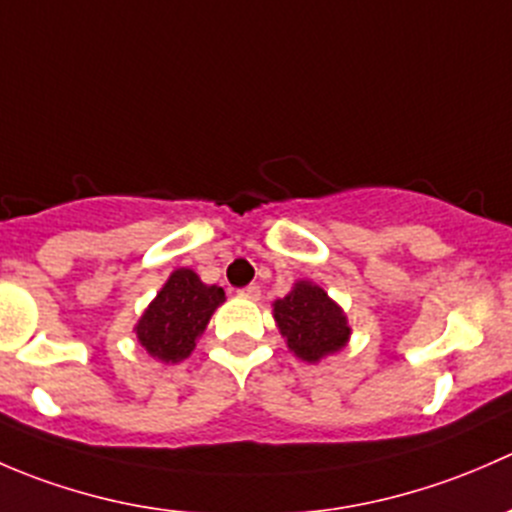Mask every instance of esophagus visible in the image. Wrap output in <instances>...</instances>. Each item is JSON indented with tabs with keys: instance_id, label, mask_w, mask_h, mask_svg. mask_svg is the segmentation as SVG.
Instances as JSON below:
<instances>
[{
	"instance_id": "obj_1",
	"label": "esophagus",
	"mask_w": 512,
	"mask_h": 512,
	"mask_svg": "<svg viewBox=\"0 0 512 512\" xmlns=\"http://www.w3.org/2000/svg\"><path fill=\"white\" fill-rule=\"evenodd\" d=\"M237 294H240L242 299H260V287H257V285H247V287L237 289Z\"/></svg>"
}]
</instances>
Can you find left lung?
Here are the masks:
<instances>
[{"mask_svg":"<svg viewBox=\"0 0 512 512\" xmlns=\"http://www.w3.org/2000/svg\"><path fill=\"white\" fill-rule=\"evenodd\" d=\"M272 317L289 352L307 364L342 352L352 337L344 309L329 297L327 289L309 280H297L285 297L275 299Z\"/></svg>","mask_w":512,"mask_h":512,"instance_id":"left-lung-1","label":"left lung"}]
</instances>
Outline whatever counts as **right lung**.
<instances>
[{"mask_svg": "<svg viewBox=\"0 0 512 512\" xmlns=\"http://www.w3.org/2000/svg\"><path fill=\"white\" fill-rule=\"evenodd\" d=\"M223 302V287L205 285L198 272L178 267L143 309L133 332L148 356L163 364H178L193 354L210 317Z\"/></svg>", "mask_w": 512, "mask_h": 512, "instance_id": "obj_1", "label": "right lung"}]
</instances>
